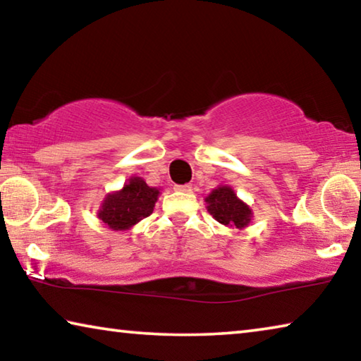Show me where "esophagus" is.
Listing matches in <instances>:
<instances>
[{
	"instance_id": "1",
	"label": "esophagus",
	"mask_w": 361,
	"mask_h": 361,
	"mask_svg": "<svg viewBox=\"0 0 361 361\" xmlns=\"http://www.w3.org/2000/svg\"><path fill=\"white\" fill-rule=\"evenodd\" d=\"M175 189L181 192H189L191 191V185H175Z\"/></svg>"
}]
</instances>
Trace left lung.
<instances>
[{"label":"left lung","mask_w":361,"mask_h":361,"mask_svg":"<svg viewBox=\"0 0 361 361\" xmlns=\"http://www.w3.org/2000/svg\"><path fill=\"white\" fill-rule=\"evenodd\" d=\"M207 210L210 215L232 229H243L252 221V209L237 197L231 186H218L207 195Z\"/></svg>","instance_id":"obj_1"}]
</instances>
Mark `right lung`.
Listing matches in <instances>:
<instances>
[{
  "mask_svg": "<svg viewBox=\"0 0 361 361\" xmlns=\"http://www.w3.org/2000/svg\"><path fill=\"white\" fill-rule=\"evenodd\" d=\"M159 189L146 185L140 176H132L121 191L108 194L97 216L113 231H127L149 216L159 197Z\"/></svg>",
  "mask_w": 361,
  "mask_h": 361,
  "instance_id": "add662e5",
  "label": "right lung"
}]
</instances>
